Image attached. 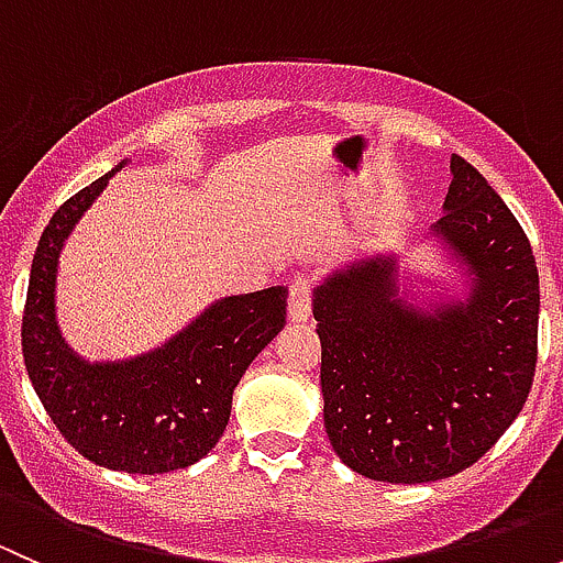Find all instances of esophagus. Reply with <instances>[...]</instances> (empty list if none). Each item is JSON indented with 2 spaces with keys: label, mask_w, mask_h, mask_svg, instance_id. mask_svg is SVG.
Instances as JSON below:
<instances>
[{
  "label": "esophagus",
  "mask_w": 563,
  "mask_h": 563,
  "mask_svg": "<svg viewBox=\"0 0 563 563\" xmlns=\"http://www.w3.org/2000/svg\"><path fill=\"white\" fill-rule=\"evenodd\" d=\"M310 313H313V286H310V277H291V283H288V316H291V321H308Z\"/></svg>",
  "instance_id": "1"
}]
</instances>
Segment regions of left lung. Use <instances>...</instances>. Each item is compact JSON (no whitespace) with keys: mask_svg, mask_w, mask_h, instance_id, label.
<instances>
[{"mask_svg":"<svg viewBox=\"0 0 563 563\" xmlns=\"http://www.w3.org/2000/svg\"><path fill=\"white\" fill-rule=\"evenodd\" d=\"M433 225L474 275L468 302L433 313L397 299L395 264L367 258L316 288L323 424L367 479L417 485L468 468L515 422L537 371L531 242L487 179L452 155Z\"/></svg>","mask_w":563,"mask_h":563,"instance_id":"left-lung-1","label":"left lung"}]
</instances>
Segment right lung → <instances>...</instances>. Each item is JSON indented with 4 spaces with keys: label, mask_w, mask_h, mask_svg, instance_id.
I'll return each instance as SVG.
<instances>
[{
    "label": "right lung",
    "mask_w": 563,
    "mask_h": 563,
    "mask_svg": "<svg viewBox=\"0 0 563 563\" xmlns=\"http://www.w3.org/2000/svg\"><path fill=\"white\" fill-rule=\"evenodd\" d=\"M111 174L67 198L45 225L32 258L21 349L45 413L78 455L128 474H166L218 444L234 387L286 323L288 291L272 286L220 299L163 349L130 362L78 360L54 318L56 264L67 234Z\"/></svg>",
    "instance_id": "right-lung-1"
}]
</instances>
